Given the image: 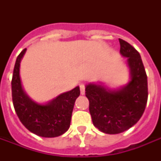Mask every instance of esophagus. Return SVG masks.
Instances as JSON below:
<instances>
[{
	"instance_id": "1",
	"label": "esophagus",
	"mask_w": 161,
	"mask_h": 161,
	"mask_svg": "<svg viewBox=\"0 0 161 161\" xmlns=\"http://www.w3.org/2000/svg\"><path fill=\"white\" fill-rule=\"evenodd\" d=\"M80 92L82 95H83L85 93V85L83 83L80 84Z\"/></svg>"
}]
</instances>
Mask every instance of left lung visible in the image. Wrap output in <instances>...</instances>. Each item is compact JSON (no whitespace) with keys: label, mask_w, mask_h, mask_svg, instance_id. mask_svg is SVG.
Returning a JSON list of instances; mask_svg holds the SVG:
<instances>
[{"label":"left lung","mask_w":161,"mask_h":161,"mask_svg":"<svg viewBox=\"0 0 161 161\" xmlns=\"http://www.w3.org/2000/svg\"><path fill=\"white\" fill-rule=\"evenodd\" d=\"M119 41L120 54L127 58L129 82L116 88L102 83H90L85 87L93 125L109 135L134 126L144 114L148 99L147 75L140 53L127 42Z\"/></svg>","instance_id":"left-lung-1"}]
</instances>
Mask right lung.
Wrapping results in <instances>:
<instances>
[{
	"instance_id": "add662e5",
	"label": "right lung",
	"mask_w": 161,
	"mask_h": 161,
	"mask_svg": "<svg viewBox=\"0 0 161 161\" xmlns=\"http://www.w3.org/2000/svg\"><path fill=\"white\" fill-rule=\"evenodd\" d=\"M26 48L18 55L11 80L12 101L16 114L25 127L35 135L45 138L60 136L70 127L74 103L80 89H73L58 95L47 103L32 100L24 91L20 77V66Z\"/></svg>"
}]
</instances>
